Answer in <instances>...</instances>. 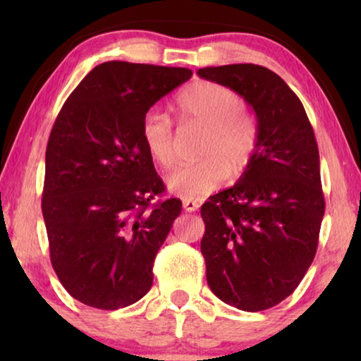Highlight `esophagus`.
Returning <instances> with one entry per match:
<instances>
[{
	"label": "esophagus",
	"instance_id": "1",
	"mask_svg": "<svg viewBox=\"0 0 361 361\" xmlns=\"http://www.w3.org/2000/svg\"><path fill=\"white\" fill-rule=\"evenodd\" d=\"M182 207H184L185 212H189V214H192V212H195L197 209H199V202H194V200H184V204H182Z\"/></svg>",
	"mask_w": 361,
	"mask_h": 361
}]
</instances>
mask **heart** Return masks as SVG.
<instances>
[{"label":"heart","instance_id":"b5f03b06","mask_svg":"<svg viewBox=\"0 0 361 361\" xmlns=\"http://www.w3.org/2000/svg\"><path fill=\"white\" fill-rule=\"evenodd\" d=\"M184 123L205 126L199 154L204 159L179 167L166 179L171 194L197 200L238 177L250 166L258 146V126L245 110L240 95L214 82H194L176 100ZM141 140L157 164L171 169L176 162V141L171 118L159 110L147 111L141 123Z\"/></svg>","mask_w":361,"mask_h":361}]
</instances>
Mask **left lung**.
<instances>
[{
	"label": "left lung",
	"instance_id": "8db88e82",
	"mask_svg": "<svg viewBox=\"0 0 361 361\" xmlns=\"http://www.w3.org/2000/svg\"><path fill=\"white\" fill-rule=\"evenodd\" d=\"M197 75L236 92L256 115L250 166L202 205L200 251L212 293L258 312L294 293L317 251L325 210L317 141L298 95L269 68L231 63Z\"/></svg>",
	"mask_w": 361,
	"mask_h": 361
}]
</instances>
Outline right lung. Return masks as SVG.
Returning a JSON list of instances; mask_svg holds the SVG:
<instances>
[{"label":"right lung","mask_w":361,"mask_h":361,"mask_svg":"<svg viewBox=\"0 0 361 361\" xmlns=\"http://www.w3.org/2000/svg\"><path fill=\"white\" fill-rule=\"evenodd\" d=\"M192 71L103 62L63 103L49 136L42 215L52 268L67 293L95 309L135 304L182 202L151 207L164 190L141 123Z\"/></svg>","instance_id":"1"}]
</instances>
